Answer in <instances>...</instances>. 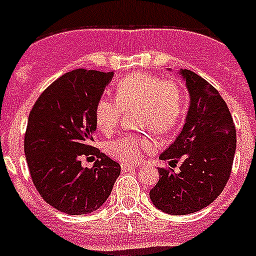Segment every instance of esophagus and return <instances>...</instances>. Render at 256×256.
I'll return each instance as SVG.
<instances>
[{"label":"esophagus","mask_w":256,"mask_h":256,"mask_svg":"<svg viewBox=\"0 0 256 256\" xmlns=\"http://www.w3.org/2000/svg\"><path fill=\"white\" fill-rule=\"evenodd\" d=\"M134 168H136V166H132V164H122V166H120V170H122V172L132 171V170H134Z\"/></svg>","instance_id":"obj_1"}]
</instances>
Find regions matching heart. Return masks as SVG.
<instances>
[{"mask_svg": "<svg viewBox=\"0 0 256 256\" xmlns=\"http://www.w3.org/2000/svg\"><path fill=\"white\" fill-rule=\"evenodd\" d=\"M186 94L175 80H162L148 73L123 77L115 86V100L102 98L94 106V122L104 134L118 126L122 111L136 108V124L157 134L168 133L180 120ZM156 146L146 134H123L107 144V153L120 162H137Z\"/></svg>", "mask_w": 256, "mask_h": 256, "instance_id": "heart-1", "label": "heart"}]
</instances>
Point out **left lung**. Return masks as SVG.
<instances>
[{"mask_svg":"<svg viewBox=\"0 0 256 256\" xmlns=\"http://www.w3.org/2000/svg\"><path fill=\"white\" fill-rule=\"evenodd\" d=\"M190 107L180 134L160 160L179 170L158 168L160 179L149 196L157 209L174 216L196 213L222 192L236 152V128L218 90L194 72L180 69Z\"/></svg>","mask_w":256,"mask_h":256,"instance_id":"8db88e82","label":"left lung"}]
</instances>
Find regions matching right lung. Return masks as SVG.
<instances>
[{
	"instance_id": "1",
	"label": "right lung",
	"mask_w": 256,
	"mask_h": 256,
	"mask_svg": "<svg viewBox=\"0 0 256 256\" xmlns=\"http://www.w3.org/2000/svg\"><path fill=\"white\" fill-rule=\"evenodd\" d=\"M114 73L76 69L60 76L34 104L24 152L32 182L48 205L66 214H88L107 200L120 166L90 144L94 106ZM81 156H96L92 168Z\"/></svg>"
}]
</instances>
